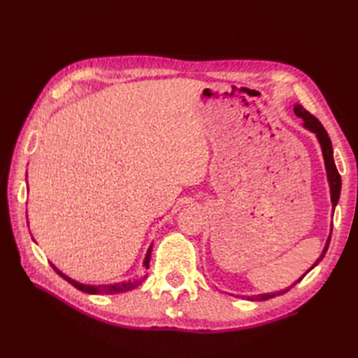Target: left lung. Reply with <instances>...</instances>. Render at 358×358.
Segmentation results:
<instances>
[{
	"mask_svg": "<svg viewBox=\"0 0 358 358\" xmlns=\"http://www.w3.org/2000/svg\"><path fill=\"white\" fill-rule=\"evenodd\" d=\"M294 112H295V115H296V117H300V118L303 120V126H305L306 129H309L310 132H314V134L317 135V140H318V143H320L322 152H323V158H324L326 173H328V181H329V187H331V201H332V209H336L337 203H338V199H340V191H341V177H340V173H338V171H337L336 163H334V152H332V143H331L329 135H328V132L324 131V127L322 126L320 121H318L314 115H310V113H309L306 109H303V106H300V104H295V106H294ZM331 234H332V227H331ZM329 241H331V235L328 237V241H326V246H324V249H323V252H322L320 258H317V262L314 263V266H313V268H310V269H314L315 266L322 262V258L324 257L326 250H328ZM310 269H309V271H310ZM309 271H308V272H309ZM308 272H306V273H308ZM306 273H305V275H306ZM305 275H303V277H305ZM303 277H301V278H303ZM301 278L296 280L294 285L299 283V281H300ZM294 285H292V286H294ZM292 286H289V287L283 289V291H278V292H272V294H260V295L248 296V299H249V300H252V301L269 300V299H272V296H277V295H281V294L287 292L289 289H291Z\"/></svg>",
	"mask_w": 358,
	"mask_h": 358,
	"instance_id": "left-lung-1",
	"label": "left lung"
}]
</instances>
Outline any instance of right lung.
<instances>
[{"label":"right lung","instance_id":"right-lung-1","mask_svg":"<svg viewBox=\"0 0 358 358\" xmlns=\"http://www.w3.org/2000/svg\"><path fill=\"white\" fill-rule=\"evenodd\" d=\"M150 250H152V246L148 249V254L146 257H144V262H143V266L146 269H149V262H150ZM52 268L57 271V273L59 277H63L66 281H69V283L72 286H75L78 289V291L81 292H86V294H121V292H127V291H132V289H135L136 286H140L144 280H146L148 275H141L138 278H132V280H126V281H120V283H112V285H98V286H94V285H83V283H78V281L72 280L71 277L64 275V273L62 271H58L55 266L52 264Z\"/></svg>","mask_w":358,"mask_h":358}]
</instances>
